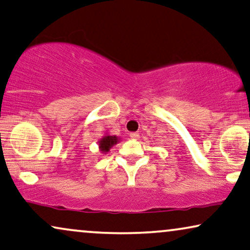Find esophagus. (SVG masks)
Here are the masks:
<instances>
[{
	"label": "esophagus",
	"instance_id": "1",
	"mask_svg": "<svg viewBox=\"0 0 250 250\" xmlns=\"http://www.w3.org/2000/svg\"><path fill=\"white\" fill-rule=\"evenodd\" d=\"M130 138L131 139H139L138 132H130Z\"/></svg>",
	"mask_w": 250,
	"mask_h": 250
}]
</instances>
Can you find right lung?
I'll list each match as a JSON object with an SVG mask.
<instances>
[{"instance_id": "obj_1", "label": "right lung", "mask_w": 250, "mask_h": 250, "mask_svg": "<svg viewBox=\"0 0 250 250\" xmlns=\"http://www.w3.org/2000/svg\"><path fill=\"white\" fill-rule=\"evenodd\" d=\"M116 143H118V138H116L115 136H105V137L99 142V147H101V151L107 152L113 145L116 144Z\"/></svg>"}]
</instances>
